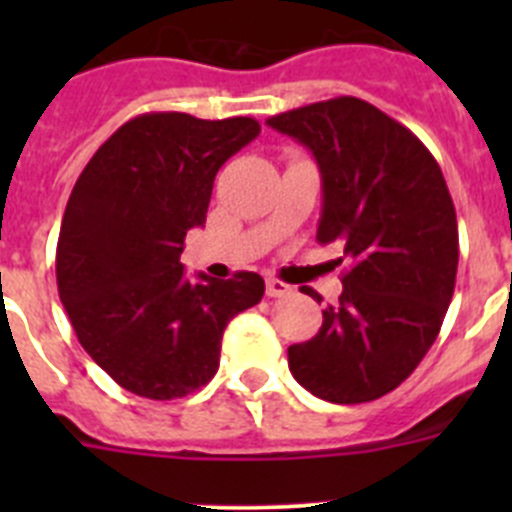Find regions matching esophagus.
Segmentation results:
<instances>
[{
  "label": "esophagus",
  "instance_id": "34e87169",
  "mask_svg": "<svg viewBox=\"0 0 512 512\" xmlns=\"http://www.w3.org/2000/svg\"><path fill=\"white\" fill-rule=\"evenodd\" d=\"M292 292V287L284 282H279V279H266V295L269 297H284Z\"/></svg>",
  "mask_w": 512,
  "mask_h": 512
}]
</instances>
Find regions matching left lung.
<instances>
[{"label":"left lung","instance_id":"obj_1","mask_svg":"<svg viewBox=\"0 0 512 512\" xmlns=\"http://www.w3.org/2000/svg\"><path fill=\"white\" fill-rule=\"evenodd\" d=\"M266 125L318 161V243H341L346 259L338 305L323 310L318 336L289 346V372L320 400H377L423 361L454 295L459 230L441 166L405 125L356 97Z\"/></svg>","mask_w":512,"mask_h":512}]
</instances>
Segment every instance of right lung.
I'll return each instance as SVG.
<instances>
[{
    "instance_id": "1",
    "label": "right lung",
    "mask_w": 512,
    "mask_h": 512,
    "mask_svg": "<svg viewBox=\"0 0 512 512\" xmlns=\"http://www.w3.org/2000/svg\"><path fill=\"white\" fill-rule=\"evenodd\" d=\"M259 133L253 117L148 112L104 140L76 179L58 295L84 351L133 395L200 390L220 366L225 325L264 297L253 271L189 282L179 261L187 230L205 225L215 174Z\"/></svg>"
}]
</instances>
